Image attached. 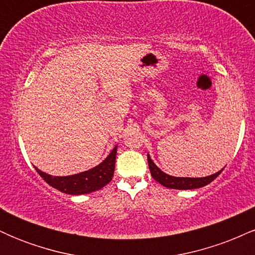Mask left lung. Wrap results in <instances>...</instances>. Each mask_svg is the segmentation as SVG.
I'll list each match as a JSON object with an SVG mask.
<instances>
[{
	"mask_svg": "<svg viewBox=\"0 0 255 255\" xmlns=\"http://www.w3.org/2000/svg\"><path fill=\"white\" fill-rule=\"evenodd\" d=\"M147 162H148V168H150L151 175L157 182L166 187V188H172V189H195V188H201V187L206 186V184L211 183L216 177L223 171L222 169L221 171L216 172V174L210 175L206 177H175L170 176V175L165 174L160 170L158 166L154 164L153 160L151 159L150 154H147Z\"/></svg>",
	"mask_w": 255,
	"mask_h": 255,
	"instance_id": "obj_1",
	"label": "left lung"
}]
</instances>
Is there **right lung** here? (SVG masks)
Instances as JSON below:
<instances>
[{"mask_svg":"<svg viewBox=\"0 0 255 255\" xmlns=\"http://www.w3.org/2000/svg\"><path fill=\"white\" fill-rule=\"evenodd\" d=\"M116 153H118V146L113 148L109 156L105 158L101 164L87 171L69 175V176H52V175L40 171L36 166L34 169L46 183L56 188L57 191L72 195L89 194V193L103 188L105 184L110 182L114 176V170H115Z\"/></svg>","mask_w":255,"mask_h":255,"instance_id":"obj_1","label":"right lung"}]
</instances>
